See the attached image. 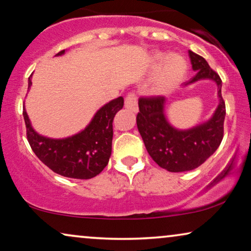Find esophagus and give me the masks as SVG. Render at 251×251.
<instances>
[{"label": "esophagus", "instance_id": "esophagus-1", "mask_svg": "<svg viewBox=\"0 0 251 251\" xmlns=\"http://www.w3.org/2000/svg\"><path fill=\"white\" fill-rule=\"evenodd\" d=\"M125 106L132 112H138V99L134 93H129L126 96Z\"/></svg>", "mask_w": 251, "mask_h": 251}]
</instances>
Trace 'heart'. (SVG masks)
Listing matches in <instances>:
<instances>
[{
  "instance_id": "b5f03b06",
  "label": "heart",
  "mask_w": 251,
  "mask_h": 251,
  "mask_svg": "<svg viewBox=\"0 0 251 251\" xmlns=\"http://www.w3.org/2000/svg\"><path fill=\"white\" fill-rule=\"evenodd\" d=\"M159 66L161 68L152 81V89L158 94L166 93L176 87L187 72L186 60L179 54H170L169 56L162 53L155 54L152 68L157 69Z\"/></svg>"
}]
</instances>
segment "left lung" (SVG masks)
<instances>
[{"label":"left lung","mask_w":251,"mask_h":251,"mask_svg":"<svg viewBox=\"0 0 251 251\" xmlns=\"http://www.w3.org/2000/svg\"><path fill=\"white\" fill-rule=\"evenodd\" d=\"M192 69L197 75L184 86L201 79H212L219 87L220 104L209 121L189 130H177L166 121L165 97H140L137 126L148 154L156 164L170 172H184L201 166L214 154L223 139L225 103L222 97V80L204 57L189 50Z\"/></svg>","instance_id":"1"}]
</instances>
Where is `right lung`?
Instances as JSON below:
<instances>
[{
  "instance_id": "add662e5",
  "label": "right lung",
  "mask_w": 251,
  "mask_h": 251,
  "mask_svg": "<svg viewBox=\"0 0 251 251\" xmlns=\"http://www.w3.org/2000/svg\"><path fill=\"white\" fill-rule=\"evenodd\" d=\"M63 53L64 50L56 55ZM30 86L29 77L28 88ZM123 97H118L105 104L82 131L63 139H52L36 132L24 107L28 143L36 156L53 172L72 179H92L104 170L110 159L113 119L123 107Z\"/></svg>"
}]
</instances>
